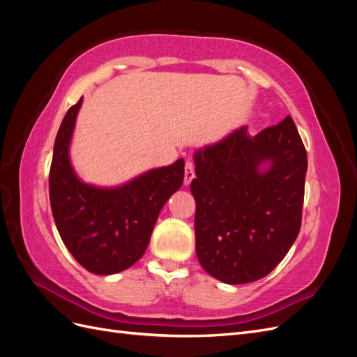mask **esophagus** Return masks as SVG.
Here are the masks:
<instances>
[{
    "instance_id": "1",
    "label": "esophagus",
    "mask_w": 357,
    "mask_h": 357,
    "mask_svg": "<svg viewBox=\"0 0 357 357\" xmlns=\"http://www.w3.org/2000/svg\"><path fill=\"white\" fill-rule=\"evenodd\" d=\"M193 178H195V168H193L192 162L188 160L186 165H185V185L189 186Z\"/></svg>"
}]
</instances>
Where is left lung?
Listing matches in <instances>:
<instances>
[{"label":"left lung","mask_w":357,"mask_h":357,"mask_svg":"<svg viewBox=\"0 0 357 357\" xmlns=\"http://www.w3.org/2000/svg\"><path fill=\"white\" fill-rule=\"evenodd\" d=\"M201 266L228 284L268 275L301 229L307 152L287 116L257 135L234 129L193 153Z\"/></svg>","instance_id":"8db88e82"}]
</instances>
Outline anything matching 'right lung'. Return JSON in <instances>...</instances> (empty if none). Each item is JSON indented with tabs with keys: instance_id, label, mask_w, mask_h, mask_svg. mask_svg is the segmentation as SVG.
<instances>
[{
	"instance_id": "obj_1",
	"label": "right lung",
	"mask_w": 357,
	"mask_h": 357,
	"mask_svg": "<svg viewBox=\"0 0 357 357\" xmlns=\"http://www.w3.org/2000/svg\"><path fill=\"white\" fill-rule=\"evenodd\" d=\"M83 98L59 126L53 146L49 197L61 238L84 269L112 275L132 266L146 252L158 215L185 178V160L149 169L123 185L101 188L74 171L70 146Z\"/></svg>"
}]
</instances>
